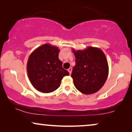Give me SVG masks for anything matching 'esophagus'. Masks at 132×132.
Masks as SVG:
<instances>
[{
	"instance_id": "esophagus-1",
	"label": "esophagus",
	"mask_w": 132,
	"mask_h": 132,
	"mask_svg": "<svg viewBox=\"0 0 132 132\" xmlns=\"http://www.w3.org/2000/svg\"><path fill=\"white\" fill-rule=\"evenodd\" d=\"M68 72H69L70 74H71V71H72V68H71V67L69 68H68Z\"/></svg>"
}]
</instances>
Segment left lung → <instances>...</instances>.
Masks as SVG:
<instances>
[{"mask_svg":"<svg viewBox=\"0 0 132 132\" xmlns=\"http://www.w3.org/2000/svg\"><path fill=\"white\" fill-rule=\"evenodd\" d=\"M76 65L71 76L77 90L85 95L95 93L105 84L109 75V65L101 49L88 47L84 50L72 49Z\"/></svg>","mask_w":132,"mask_h":132,"instance_id":"obj_1","label":"left lung"}]
</instances>
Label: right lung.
<instances>
[{"instance_id": "add662e5", "label": "right lung", "mask_w": 132, "mask_h": 132, "mask_svg": "<svg viewBox=\"0 0 132 132\" xmlns=\"http://www.w3.org/2000/svg\"><path fill=\"white\" fill-rule=\"evenodd\" d=\"M59 48L45 44L37 48L29 56L27 74L32 86L42 93H51L59 88L67 70L59 59Z\"/></svg>"}]
</instances>
